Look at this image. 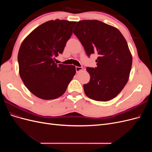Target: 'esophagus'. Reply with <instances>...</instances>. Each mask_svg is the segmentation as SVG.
Returning a JSON list of instances; mask_svg holds the SVG:
<instances>
[{"mask_svg":"<svg viewBox=\"0 0 152 152\" xmlns=\"http://www.w3.org/2000/svg\"><path fill=\"white\" fill-rule=\"evenodd\" d=\"M75 69H76V72L78 73V72H80V71H82V70H83V67L76 66V67H75Z\"/></svg>","mask_w":152,"mask_h":152,"instance_id":"obj_1","label":"esophagus"}]
</instances>
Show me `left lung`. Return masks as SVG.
<instances>
[{
    "label": "left lung",
    "mask_w": 152,
    "mask_h": 152,
    "mask_svg": "<svg viewBox=\"0 0 152 152\" xmlns=\"http://www.w3.org/2000/svg\"><path fill=\"white\" fill-rule=\"evenodd\" d=\"M73 34L87 56L98 55L96 68L87 67L90 81L84 84L87 97L107 102L121 93L127 84L132 58L125 38L117 28L98 20L77 22Z\"/></svg>",
    "instance_id": "1"
}]
</instances>
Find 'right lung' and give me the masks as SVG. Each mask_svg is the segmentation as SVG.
I'll use <instances>...</instances> for the list:
<instances>
[{
    "label": "right lung",
    "instance_id": "right-lung-1",
    "mask_svg": "<svg viewBox=\"0 0 152 152\" xmlns=\"http://www.w3.org/2000/svg\"><path fill=\"white\" fill-rule=\"evenodd\" d=\"M75 21L56 20L40 25L23 41L18 55L19 73L31 93L40 99H54L65 93L75 75L73 65L55 63L73 33Z\"/></svg>",
    "mask_w": 152,
    "mask_h": 152
}]
</instances>
